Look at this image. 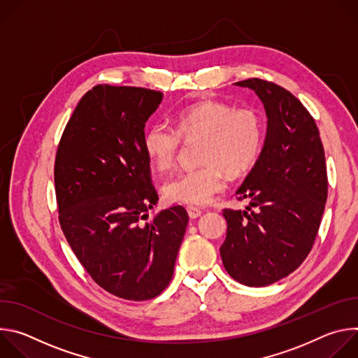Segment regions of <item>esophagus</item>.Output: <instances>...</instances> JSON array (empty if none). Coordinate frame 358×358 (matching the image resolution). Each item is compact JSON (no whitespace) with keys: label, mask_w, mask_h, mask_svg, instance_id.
Segmentation results:
<instances>
[{"label":"esophagus","mask_w":358,"mask_h":358,"mask_svg":"<svg viewBox=\"0 0 358 358\" xmlns=\"http://www.w3.org/2000/svg\"><path fill=\"white\" fill-rule=\"evenodd\" d=\"M187 211H188V215H189V218H198L201 214H202V210L201 208H198V207H192V206H188L187 207Z\"/></svg>","instance_id":"34e87169"}]
</instances>
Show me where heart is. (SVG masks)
<instances>
[{"mask_svg":"<svg viewBox=\"0 0 358 358\" xmlns=\"http://www.w3.org/2000/svg\"><path fill=\"white\" fill-rule=\"evenodd\" d=\"M176 127L152 123L143 136V150L159 173L176 167L182 138H199L201 166L170 180L164 195L171 202L206 206L227 187V171L241 176L259 159L265 138L264 117L255 108H236L220 100L187 106L174 116Z\"/></svg>","mask_w":358,"mask_h":358,"instance_id":"b5f03b06","label":"heart"}]
</instances>
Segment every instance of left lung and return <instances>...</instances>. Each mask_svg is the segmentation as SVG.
<instances>
[{"instance_id": "left-lung-1", "label": "left lung", "mask_w": 358, "mask_h": 358, "mask_svg": "<svg viewBox=\"0 0 358 358\" xmlns=\"http://www.w3.org/2000/svg\"><path fill=\"white\" fill-rule=\"evenodd\" d=\"M264 101L268 133L258 162L236 191L246 211L224 208L227 272L246 286H268L310 253L327 199L324 148L313 116L285 87L258 78L236 82Z\"/></svg>"}]
</instances>
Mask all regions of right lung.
Here are the masks:
<instances>
[{"label": "right lung", "mask_w": 358, "mask_h": 358, "mask_svg": "<svg viewBox=\"0 0 358 358\" xmlns=\"http://www.w3.org/2000/svg\"><path fill=\"white\" fill-rule=\"evenodd\" d=\"M163 97L145 87L97 85L80 99L57 150L64 235L90 278L126 300H148L169 286L188 224L181 206L147 221L159 194L143 136Z\"/></svg>", "instance_id": "1"}]
</instances>
